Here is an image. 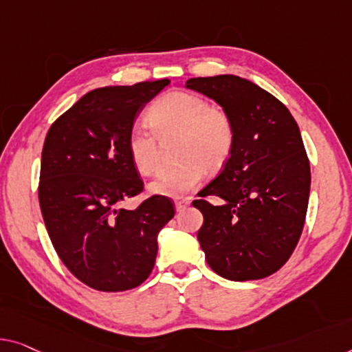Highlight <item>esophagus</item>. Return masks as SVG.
<instances>
[{
  "mask_svg": "<svg viewBox=\"0 0 352 352\" xmlns=\"http://www.w3.org/2000/svg\"><path fill=\"white\" fill-rule=\"evenodd\" d=\"M190 204H191L190 199H177V201H175L177 212H182V210H185L186 207H190Z\"/></svg>",
  "mask_w": 352,
  "mask_h": 352,
  "instance_id": "esophagus-1",
  "label": "esophagus"
}]
</instances>
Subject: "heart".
<instances>
[{
    "mask_svg": "<svg viewBox=\"0 0 352 352\" xmlns=\"http://www.w3.org/2000/svg\"><path fill=\"white\" fill-rule=\"evenodd\" d=\"M148 124H135L128 134V153L135 169L148 175L160 166L161 142L174 138L180 164L160 170L150 191L164 197H183L201 185L204 166L219 169L234 146V122L226 110L188 91H170L150 107Z\"/></svg>",
    "mask_w": 352,
    "mask_h": 352,
    "instance_id": "obj_1",
    "label": "heart"
}]
</instances>
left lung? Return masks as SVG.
<instances>
[{
  "label": "left lung",
  "mask_w": 352,
  "mask_h": 352,
  "mask_svg": "<svg viewBox=\"0 0 352 352\" xmlns=\"http://www.w3.org/2000/svg\"><path fill=\"white\" fill-rule=\"evenodd\" d=\"M186 88L230 115L235 139L229 160L197 194L204 214L197 240L207 264L230 281L261 280L285 265L300 239L310 196V162L300 129L285 104L237 76L196 77Z\"/></svg>",
  "instance_id": "obj_1"
}]
</instances>
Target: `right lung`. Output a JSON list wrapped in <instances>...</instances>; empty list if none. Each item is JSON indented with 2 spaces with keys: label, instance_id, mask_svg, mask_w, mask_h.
I'll return each instance as SVG.
<instances>
[{
  "label": "right lung",
  "instance_id": "1",
  "mask_svg": "<svg viewBox=\"0 0 352 352\" xmlns=\"http://www.w3.org/2000/svg\"><path fill=\"white\" fill-rule=\"evenodd\" d=\"M169 80L96 88L50 126L41 160L39 204L47 232L72 275L104 292L148 278L158 234L174 218L164 196L120 208L144 188L128 153L135 118Z\"/></svg>",
  "mask_w": 352,
  "mask_h": 352
}]
</instances>
